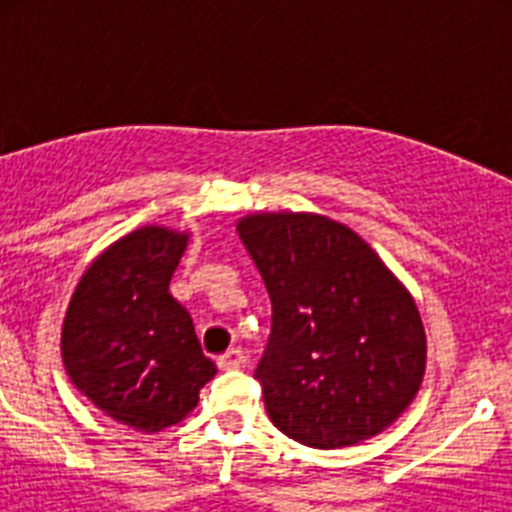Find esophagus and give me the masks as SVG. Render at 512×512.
Here are the masks:
<instances>
[{
	"instance_id": "obj_1",
	"label": "esophagus",
	"mask_w": 512,
	"mask_h": 512,
	"mask_svg": "<svg viewBox=\"0 0 512 512\" xmlns=\"http://www.w3.org/2000/svg\"><path fill=\"white\" fill-rule=\"evenodd\" d=\"M243 364H246V354H243L241 348H230V351H225V354L217 359V366H220V369H241Z\"/></svg>"
}]
</instances>
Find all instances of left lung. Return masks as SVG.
<instances>
[{
	"label": "left lung",
	"mask_w": 512,
	"mask_h": 512,
	"mask_svg": "<svg viewBox=\"0 0 512 512\" xmlns=\"http://www.w3.org/2000/svg\"><path fill=\"white\" fill-rule=\"evenodd\" d=\"M238 235L271 297L253 377L271 423L312 449H341L395 423L425 374V330L410 292L343 223L259 212Z\"/></svg>",
	"instance_id": "left-lung-1"
}]
</instances>
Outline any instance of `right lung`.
Segmentation results:
<instances>
[{"instance_id": "obj_1", "label": "right lung", "mask_w": 512, "mask_h": 512, "mask_svg": "<svg viewBox=\"0 0 512 512\" xmlns=\"http://www.w3.org/2000/svg\"><path fill=\"white\" fill-rule=\"evenodd\" d=\"M189 233L146 225L92 261L63 318L61 356L81 395L135 431L179 423L215 377L189 312L171 297Z\"/></svg>"}]
</instances>
